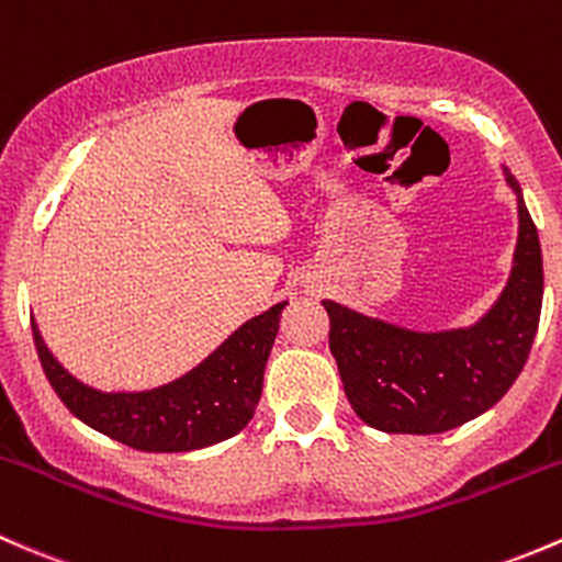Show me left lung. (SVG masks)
Instances as JSON below:
<instances>
[{
  "instance_id": "1",
  "label": "left lung",
  "mask_w": 562,
  "mask_h": 562,
  "mask_svg": "<svg viewBox=\"0 0 562 562\" xmlns=\"http://www.w3.org/2000/svg\"><path fill=\"white\" fill-rule=\"evenodd\" d=\"M506 181L519 194L512 172ZM512 279L487 316L468 329L414 333L324 300L329 351L351 408L384 432H447L493 408L522 373L539 329L543 268L536 224L517 202Z\"/></svg>"
}]
</instances>
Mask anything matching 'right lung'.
<instances>
[{"label": "right lung", "instance_id": "add662e5", "mask_svg": "<svg viewBox=\"0 0 562 562\" xmlns=\"http://www.w3.org/2000/svg\"><path fill=\"white\" fill-rule=\"evenodd\" d=\"M283 305L248 319L187 375L146 392L91 390L56 362L34 319L32 335L50 386L80 422L140 452H192L251 422Z\"/></svg>", "mask_w": 562, "mask_h": 562}]
</instances>
